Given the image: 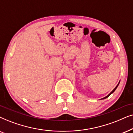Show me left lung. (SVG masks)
Returning a JSON list of instances; mask_svg holds the SVG:
<instances>
[{
  "label": "left lung",
  "mask_w": 133,
  "mask_h": 133,
  "mask_svg": "<svg viewBox=\"0 0 133 133\" xmlns=\"http://www.w3.org/2000/svg\"><path fill=\"white\" fill-rule=\"evenodd\" d=\"M118 84H119V83H118ZM118 84L117 85V86H116V88H114V90H113V91H112V92H111L110 94H109L108 95V96H107V97H105V98H103V99H104V98H107V97H108L109 96V95H110L111 94H112V93H113V92H114L115 91V90H116V88H117V86H118Z\"/></svg>",
  "instance_id": "left-lung-1"
}]
</instances>
